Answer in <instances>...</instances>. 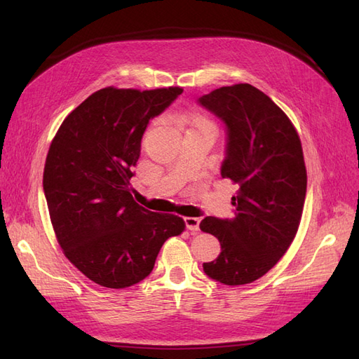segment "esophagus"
I'll return each instance as SVG.
<instances>
[{"mask_svg": "<svg viewBox=\"0 0 359 359\" xmlns=\"http://www.w3.org/2000/svg\"><path fill=\"white\" fill-rule=\"evenodd\" d=\"M184 222H186V227H187L189 231H191V232H198L199 231L201 219H196V217H186V219H184Z\"/></svg>", "mask_w": 359, "mask_h": 359, "instance_id": "obj_1", "label": "esophagus"}]
</instances>
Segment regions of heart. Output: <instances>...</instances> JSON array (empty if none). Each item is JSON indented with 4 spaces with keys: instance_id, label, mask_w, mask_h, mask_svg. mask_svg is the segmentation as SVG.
Wrapping results in <instances>:
<instances>
[{
    "instance_id": "1",
    "label": "heart",
    "mask_w": 359,
    "mask_h": 359,
    "mask_svg": "<svg viewBox=\"0 0 359 359\" xmlns=\"http://www.w3.org/2000/svg\"><path fill=\"white\" fill-rule=\"evenodd\" d=\"M193 126L194 127H211V124L206 121L205 118H194L193 119Z\"/></svg>"
}]
</instances>
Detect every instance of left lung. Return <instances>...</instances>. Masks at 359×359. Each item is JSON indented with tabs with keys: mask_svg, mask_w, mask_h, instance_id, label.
<instances>
[{
	"mask_svg": "<svg viewBox=\"0 0 359 359\" xmlns=\"http://www.w3.org/2000/svg\"><path fill=\"white\" fill-rule=\"evenodd\" d=\"M198 103L226 126L222 177L238 184L233 219L205 217L201 229L222 253L205 274L227 286L253 283L283 256L301 222L307 172L301 140L287 115L250 83L222 86Z\"/></svg>",
	"mask_w": 359,
	"mask_h": 359,
	"instance_id": "obj_1",
	"label": "left lung"
}]
</instances>
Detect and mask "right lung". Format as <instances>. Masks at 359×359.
Masks as SVG:
<instances>
[{
  "label": "right lung",
  "instance_id": "right-lung-1",
  "mask_svg": "<svg viewBox=\"0 0 359 359\" xmlns=\"http://www.w3.org/2000/svg\"><path fill=\"white\" fill-rule=\"evenodd\" d=\"M181 93L107 86L76 107L52 140L43 190L53 231L64 255L97 285L142 281L161 245L186 227L181 217L151 212L130 193L149 119Z\"/></svg>",
  "mask_w": 359,
  "mask_h": 359
}]
</instances>
